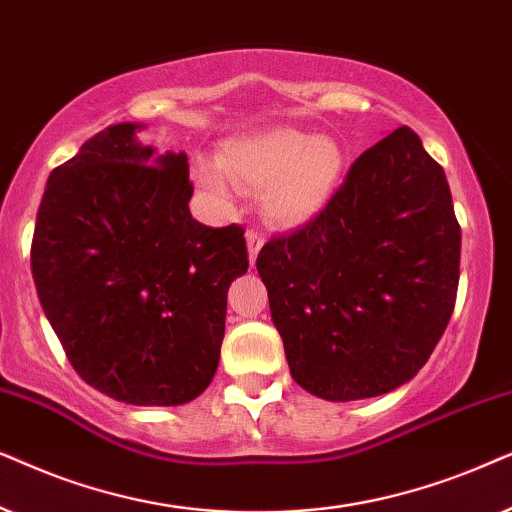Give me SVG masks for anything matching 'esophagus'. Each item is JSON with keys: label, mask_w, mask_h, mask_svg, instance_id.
<instances>
[{"label": "esophagus", "mask_w": 512, "mask_h": 512, "mask_svg": "<svg viewBox=\"0 0 512 512\" xmlns=\"http://www.w3.org/2000/svg\"><path fill=\"white\" fill-rule=\"evenodd\" d=\"M245 243H248V257H250V264H255V260H257V252H260V248L264 245V238H262V234L260 231H248V234H245Z\"/></svg>", "instance_id": "1"}]
</instances>
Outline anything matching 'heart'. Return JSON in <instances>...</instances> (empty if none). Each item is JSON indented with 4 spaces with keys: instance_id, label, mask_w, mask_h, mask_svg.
<instances>
[{
    "instance_id": "obj_1",
    "label": "heart",
    "mask_w": 512,
    "mask_h": 512,
    "mask_svg": "<svg viewBox=\"0 0 512 512\" xmlns=\"http://www.w3.org/2000/svg\"><path fill=\"white\" fill-rule=\"evenodd\" d=\"M344 170L346 154L335 138L276 126L224 142L217 168L201 163L196 180L222 199L231 194L228 176L241 187L262 189L267 220L295 229L323 213L342 185Z\"/></svg>"
}]
</instances>
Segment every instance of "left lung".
I'll list each match as a JSON object with an SVG mask.
<instances>
[{
    "mask_svg": "<svg viewBox=\"0 0 512 512\" xmlns=\"http://www.w3.org/2000/svg\"><path fill=\"white\" fill-rule=\"evenodd\" d=\"M459 260L445 170L398 128L353 161L316 220L257 255L292 379L332 403L407 384L452 316Z\"/></svg>",
    "mask_w": 512,
    "mask_h": 512,
    "instance_id": "1",
    "label": "left lung"
}]
</instances>
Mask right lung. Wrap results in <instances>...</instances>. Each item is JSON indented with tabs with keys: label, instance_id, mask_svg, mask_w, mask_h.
Listing matches in <instances>:
<instances>
[{
	"label": "right lung",
	"instance_id": "add662e5",
	"mask_svg": "<svg viewBox=\"0 0 512 512\" xmlns=\"http://www.w3.org/2000/svg\"><path fill=\"white\" fill-rule=\"evenodd\" d=\"M142 124L86 140L46 182L32 278L65 356L126 405H185L220 363L227 292L248 271L243 229L189 213L185 152L142 145Z\"/></svg>",
	"mask_w": 512,
	"mask_h": 512
}]
</instances>
